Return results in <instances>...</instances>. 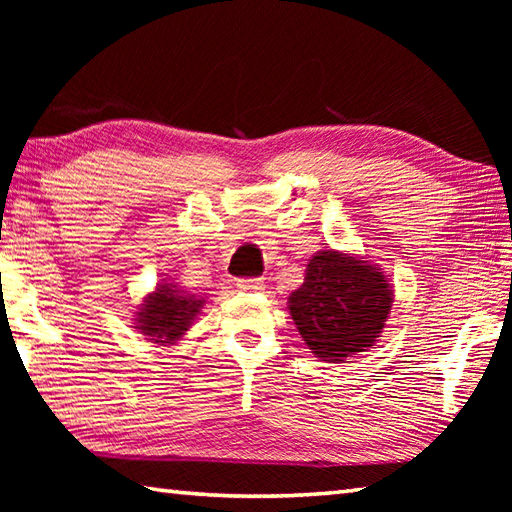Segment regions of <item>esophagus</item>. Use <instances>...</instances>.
I'll return each instance as SVG.
<instances>
[{
  "label": "esophagus",
  "mask_w": 512,
  "mask_h": 512,
  "mask_svg": "<svg viewBox=\"0 0 512 512\" xmlns=\"http://www.w3.org/2000/svg\"><path fill=\"white\" fill-rule=\"evenodd\" d=\"M264 279L262 277H253V279H239L237 281V288L242 292H259L264 290Z\"/></svg>",
  "instance_id": "34e87169"
}]
</instances>
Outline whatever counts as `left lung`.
<instances>
[{
    "mask_svg": "<svg viewBox=\"0 0 512 512\" xmlns=\"http://www.w3.org/2000/svg\"><path fill=\"white\" fill-rule=\"evenodd\" d=\"M391 303L394 290L383 270L328 248L308 262L301 288L288 297V310L312 354L339 363L376 343Z\"/></svg>",
    "mask_w": 512,
    "mask_h": 512,
    "instance_id": "obj_1",
    "label": "left lung"
}]
</instances>
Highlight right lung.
<instances>
[{
  "mask_svg": "<svg viewBox=\"0 0 512 512\" xmlns=\"http://www.w3.org/2000/svg\"><path fill=\"white\" fill-rule=\"evenodd\" d=\"M204 306V299L189 295L176 284L160 281L158 288L145 297L136 312V328L151 343H176L191 328Z\"/></svg>",
  "mask_w": 512,
  "mask_h": 512,
  "instance_id": "right-lung-1",
  "label": "right lung"
}]
</instances>
